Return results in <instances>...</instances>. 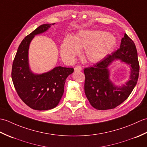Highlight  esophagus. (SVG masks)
<instances>
[{"label":"esophagus","mask_w":147,"mask_h":147,"mask_svg":"<svg viewBox=\"0 0 147 147\" xmlns=\"http://www.w3.org/2000/svg\"><path fill=\"white\" fill-rule=\"evenodd\" d=\"M82 70V68L80 65H76L75 67H74V71H80Z\"/></svg>","instance_id":"obj_1"}]
</instances>
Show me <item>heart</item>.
Here are the masks:
<instances>
[{
	"label": "heart",
	"mask_w": 147,
	"mask_h": 147,
	"mask_svg": "<svg viewBox=\"0 0 147 147\" xmlns=\"http://www.w3.org/2000/svg\"><path fill=\"white\" fill-rule=\"evenodd\" d=\"M116 44V38L111 33L98 30H82L73 37L67 35L61 45V55L64 60L73 62L84 49L83 56L92 63L102 61Z\"/></svg>",
	"instance_id": "1"
}]
</instances>
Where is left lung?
<instances>
[{
  "label": "left lung",
  "mask_w": 147,
  "mask_h": 147,
  "mask_svg": "<svg viewBox=\"0 0 147 147\" xmlns=\"http://www.w3.org/2000/svg\"><path fill=\"white\" fill-rule=\"evenodd\" d=\"M116 60L129 65L131 70L130 79L121 87L115 86L110 79L108 66ZM139 70L135 43L125 33L121 39L119 49L93 67L84 69L85 93L90 104L98 110H107L122 104L135 87Z\"/></svg>",
  "instance_id": "obj_1"
}]
</instances>
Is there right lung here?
Returning <instances> with one entry per match:
<instances>
[{
    "mask_svg": "<svg viewBox=\"0 0 147 147\" xmlns=\"http://www.w3.org/2000/svg\"><path fill=\"white\" fill-rule=\"evenodd\" d=\"M53 24H45L26 36L19 46L12 64L11 76L19 96L30 108L47 111L55 107L64 93L67 77L73 68L57 66L42 74L30 69L28 60L30 44L34 36L47 31Z\"/></svg>",
    "mask_w": 147,
    "mask_h": 147,
    "instance_id": "1",
    "label": "right lung"
}]
</instances>
